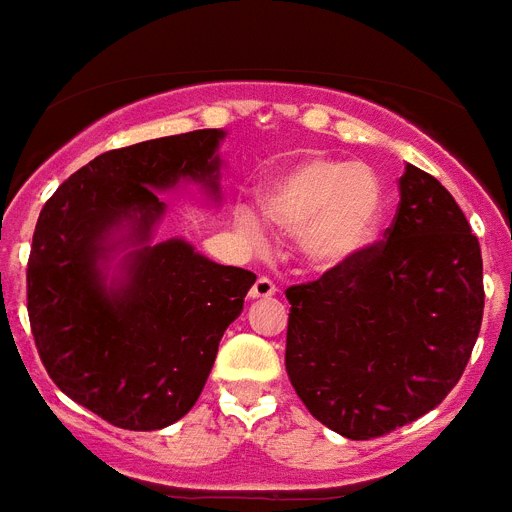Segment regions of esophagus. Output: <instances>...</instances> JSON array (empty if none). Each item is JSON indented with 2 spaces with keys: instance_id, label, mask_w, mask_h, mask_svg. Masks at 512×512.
Here are the masks:
<instances>
[{
  "instance_id": "34e87169",
  "label": "esophagus",
  "mask_w": 512,
  "mask_h": 512,
  "mask_svg": "<svg viewBox=\"0 0 512 512\" xmlns=\"http://www.w3.org/2000/svg\"><path fill=\"white\" fill-rule=\"evenodd\" d=\"M273 294H276V283L265 276L257 278L255 286L249 289V299H270Z\"/></svg>"
}]
</instances>
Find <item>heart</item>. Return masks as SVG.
I'll return each instance as SVG.
<instances>
[{
	"instance_id": "heart-1",
	"label": "heart",
	"mask_w": 512,
	"mask_h": 512,
	"mask_svg": "<svg viewBox=\"0 0 512 512\" xmlns=\"http://www.w3.org/2000/svg\"><path fill=\"white\" fill-rule=\"evenodd\" d=\"M263 216L281 231L299 234L302 255L315 268H341L375 242L382 218V184L362 163L304 156L270 176L257 195ZM236 226L260 236L249 208H236Z\"/></svg>"
}]
</instances>
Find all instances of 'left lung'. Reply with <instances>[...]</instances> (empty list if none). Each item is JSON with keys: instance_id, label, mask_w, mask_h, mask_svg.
<instances>
[{"instance_id": "left-lung-1", "label": "left lung", "mask_w": 512, "mask_h": 512, "mask_svg": "<svg viewBox=\"0 0 512 512\" xmlns=\"http://www.w3.org/2000/svg\"><path fill=\"white\" fill-rule=\"evenodd\" d=\"M398 190L385 242L286 291L291 385L317 422L349 440L435 409L482 328V249L463 210L411 163Z\"/></svg>"}]
</instances>
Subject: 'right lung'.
Returning a JSON list of instances; mask_svg holds the SVG:
<instances>
[{
  "label": "right lung",
  "mask_w": 512,
  "mask_h": 512,
  "mask_svg": "<svg viewBox=\"0 0 512 512\" xmlns=\"http://www.w3.org/2000/svg\"><path fill=\"white\" fill-rule=\"evenodd\" d=\"M223 130L109 150L46 200L28 260V317L46 372L114 427L150 432L195 406L255 273L184 239L153 242L158 192L195 182L221 203Z\"/></svg>",
  "instance_id": "add662e5"
}]
</instances>
